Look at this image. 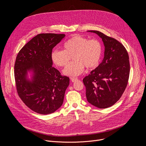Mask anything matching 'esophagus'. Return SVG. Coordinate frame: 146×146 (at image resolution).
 Returning <instances> with one entry per match:
<instances>
[{"label": "esophagus", "mask_w": 146, "mask_h": 146, "mask_svg": "<svg viewBox=\"0 0 146 146\" xmlns=\"http://www.w3.org/2000/svg\"><path fill=\"white\" fill-rule=\"evenodd\" d=\"M78 78H71V81L72 82H75L76 81H77Z\"/></svg>", "instance_id": "obj_1"}]
</instances>
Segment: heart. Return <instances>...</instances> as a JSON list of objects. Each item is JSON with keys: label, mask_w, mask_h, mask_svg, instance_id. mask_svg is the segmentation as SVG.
Here are the masks:
<instances>
[{"label": "heart", "mask_w": 146, "mask_h": 146, "mask_svg": "<svg viewBox=\"0 0 146 146\" xmlns=\"http://www.w3.org/2000/svg\"><path fill=\"white\" fill-rule=\"evenodd\" d=\"M64 50H54L51 54L54 63L60 67H65L73 57V62L64 70L66 76L74 77L84 70V66L91 69L96 68L102 54V46L97 39L89 40L79 35L73 36L64 44Z\"/></svg>", "instance_id": "heart-1"}]
</instances>
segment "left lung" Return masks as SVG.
Here are the masks:
<instances>
[{
    "mask_svg": "<svg viewBox=\"0 0 146 146\" xmlns=\"http://www.w3.org/2000/svg\"><path fill=\"white\" fill-rule=\"evenodd\" d=\"M105 46L104 58L100 65L83 79L88 102L93 106L106 109L120 99L125 90L129 76L128 52L116 39L97 31Z\"/></svg>",
    "mask_w": 146,
    "mask_h": 146,
    "instance_id": "obj_1",
    "label": "left lung"
}]
</instances>
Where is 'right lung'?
Here are the masks:
<instances>
[{
	"mask_svg": "<svg viewBox=\"0 0 146 146\" xmlns=\"http://www.w3.org/2000/svg\"><path fill=\"white\" fill-rule=\"evenodd\" d=\"M65 37V34H38L17 56L14 77L18 94L37 113H52L63 104L69 78L61 76L52 66L51 54L52 48ZM29 72L32 73L31 79Z\"/></svg>",
	"mask_w": 146,
	"mask_h": 146,
	"instance_id": "obj_1",
	"label": "right lung"
}]
</instances>
